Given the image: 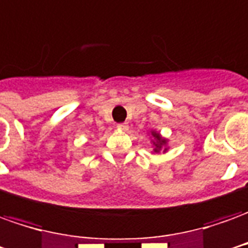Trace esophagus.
I'll use <instances>...</instances> for the list:
<instances>
[{
  "instance_id": "obj_1",
  "label": "esophagus",
  "mask_w": 248,
  "mask_h": 248,
  "mask_svg": "<svg viewBox=\"0 0 248 248\" xmlns=\"http://www.w3.org/2000/svg\"><path fill=\"white\" fill-rule=\"evenodd\" d=\"M117 128H119V129H121V131H127L128 124L127 123H120V124H117Z\"/></svg>"
}]
</instances>
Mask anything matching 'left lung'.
Masks as SVG:
<instances>
[{
	"mask_svg": "<svg viewBox=\"0 0 248 248\" xmlns=\"http://www.w3.org/2000/svg\"><path fill=\"white\" fill-rule=\"evenodd\" d=\"M153 135H154V136H155V138H156V140H158V141H156V144H155V146L158 147V148H159V147L162 146V144H165V140H163V139L160 138L159 135H158V134H153ZM155 151H156V150H155Z\"/></svg>",
	"mask_w": 248,
	"mask_h": 248,
	"instance_id": "obj_1",
	"label": "left lung"
}]
</instances>
